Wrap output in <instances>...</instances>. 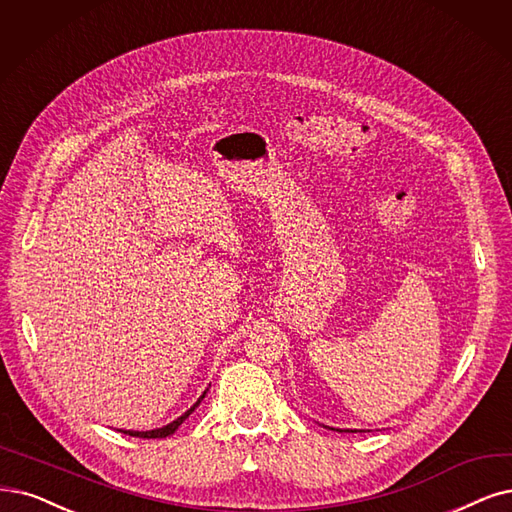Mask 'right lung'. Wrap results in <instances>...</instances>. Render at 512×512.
I'll return each instance as SVG.
<instances>
[{
  "mask_svg": "<svg viewBox=\"0 0 512 512\" xmlns=\"http://www.w3.org/2000/svg\"><path fill=\"white\" fill-rule=\"evenodd\" d=\"M206 394V392H204ZM204 394L200 396V399L192 405V407H189L183 415H181V418H177L175 422H170V424H166V426H162V428H156V430H120V432H124V434H130V437H139V439H166L168 437V434H173L187 418H189V415H192V411L200 405V401L204 399Z\"/></svg>",
  "mask_w": 512,
  "mask_h": 512,
  "instance_id": "1",
  "label": "right lung"
}]
</instances>
